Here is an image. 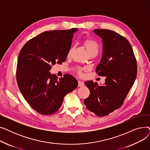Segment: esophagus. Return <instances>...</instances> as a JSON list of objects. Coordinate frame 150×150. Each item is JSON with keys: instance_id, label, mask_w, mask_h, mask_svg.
Returning a JSON list of instances; mask_svg holds the SVG:
<instances>
[{"instance_id": "1", "label": "esophagus", "mask_w": 150, "mask_h": 150, "mask_svg": "<svg viewBox=\"0 0 150 150\" xmlns=\"http://www.w3.org/2000/svg\"><path fill=\"white\" fill-rule=\"evenodd\" d=\"M78 82V86H79V87H81V86H83L84 85V82L82 81L79 80Z\"/></svg>"}]
</instances>
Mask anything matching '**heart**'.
I'll list each match as a JSON object with an SVG mask.
<instances>
[{
  "label": "heart",
  "mask_w": 150,
  "mask_h": 150,
  "mask_svg": "<svg viewBox=\"0 0 150 150\" xmlns=\"http://www.w3.org/2000/svg\"><path fill=\"white\" fill-rule=\"evenodd\" d=\"M83 46L85 48L86 52H87L88 55L91 53H97L98 52V45L97 43V42L93 40V39H85V40L83 41ZM72 50H73V48H71L70 49V50L69 51L68 54H67L68 57L70 56ZM83 70V69L81 68H78L76 69V72H77L78 74L80 75H81Z\"/></svg>",
  "instance_id": "1"
}]
</instances>
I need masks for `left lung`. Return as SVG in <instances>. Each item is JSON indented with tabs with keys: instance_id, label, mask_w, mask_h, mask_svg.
I'll return each mask as SVG.
<instances>
[{
	"instance_id": "1",
	"label": "left lung",
	"mask_w": 150,
	"mask_h": 150,
	"mask_svg": "<svg viewBox=\"0 0 150 150\" xmlns=\"http://www.w3.org/2000/svg\"><path fill=\"white\" fill-rule=\"evenodd\" d=\"M93 32L103 42V53L96 72L99 76H105L106 79L103 86L93 81L84 83L90 95L84 103L89 111L103 117L123 105L136 80L137 61L130 43L125 37L106 29H95Z\"/></svg>"
}]
</instances>
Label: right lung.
<instances>
[{
    "instance_id": "right-lung-1",
    "label": "right lung",
    "mask_w": 150,
    "mask_h": 150,
    "mask_svg": "<svg viewBox=\"0 0 150 150\" xmlns=\"http://www.w3.org/2000/svg\"><path fill=\"white\" fill-rule=\"evenodd\" d=\"M77 28L47 31L31 39L21 50L16 69L18 87L30 106L39 114L58 111L67 94L78 86L69 74L58 79L49 70L66 59Z\"/></svg>"
}]
</instances>
